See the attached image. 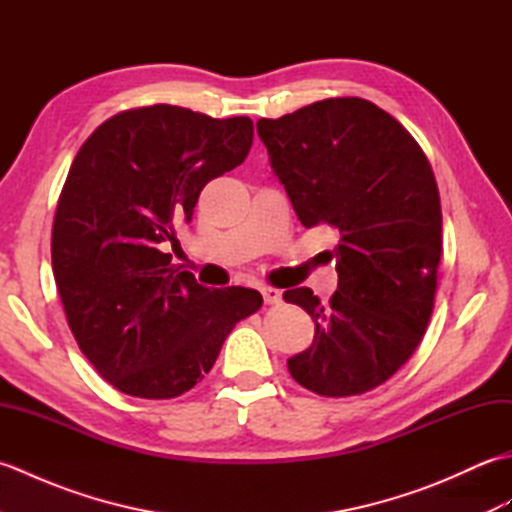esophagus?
<instances>
[{
  "label": "esophagus",
  "mask_w": 512,
  "mask_h": 512,
  "mask_svg": "<svg viewBox=\"0 0 512 512\" xmlns=\"http://www.w3.org/2000/svg\"><path fill=\"white\" fill-rule=\"evenodd\" d=\"M262 295H264V301L268 303V306H275V303L281 301V290H277V288L266 286V288H262Z\"/></svg>",
  "instance_id": "esophagus-1"
}]
</instances>
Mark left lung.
<instances>
[{
  "mask_svg": "<svg viewBox=\"0 0 512 512\" xmlns=\"http://www.w3.org/2000/svg\"><path fill=\"white\" fill-rule=\"evenodd\" d=\"M257 134L301 224L341 235L330 303L310 288L284 292L314 319V341L288 358V372L319 396H361L427 332L442 255L436 176L407 129L358 96L262 118Z\"/></svg>",
  "mask_w": 512,
  "mask_h": 512,
  "instance_id": "left-lung-1",
  "label": "left lung"
}]
</instances>
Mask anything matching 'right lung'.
<instances>
[{"instance_id": "obj_1", "label": "right lung", "mask_w": 512, "mask_h": 512, "mask_svg": "<svg viewBox=\"0 0 512 512\" xmlns=\"http://www.w3.org/2000/svg\"><path fill=\"white\" fill-rule=\"evenodd\" d=\"M253 145L248 116L149 105L107 118L76 154L52 224V273L81 352L127 396H182L224 339L262 308L257 290L204 288L162 253L204 184Z\"/></svg>"}]
</instances>
